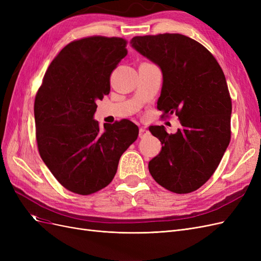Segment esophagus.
I'll list each match as a JSON object with an SVG mask.
<instances>
[{
    "label": "esophagus",
    "instance_id": "esophagus-1",
    "mask_svg": "<svg viewBox=\"0 0 261 261\" xmlns=\"http://www.w3.org/2000/svg\"><path fill=\"white\" fill-rule=\"evenodd\" d=\"M149 135H150V132H149L147 128L141 127V128L139 129V138H146V137H148Z\"/></svg>",
    "mask_w": 261,
    "mask_h": 261
}]
</instances>
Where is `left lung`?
<instances>
[{
  "mask_svg": "<svg viewBox=\"0 0 261 261\" xmlns=\"http://www.w3.org/2000/svg\"><path fill=\"white\" fill-rule=\"evenodd\" d=\"M130 44L161 69L162 117L175 114L181 124L175 134L149 127L162 144L150 174L170 192L192 193L211 177L230 144L232 101L223 70L202 44L179 34L137 36Z\"/></svg>",
  "mask_w": 261,
  "mask_h": 261,
  "instance_id": "obj_1",
  "label": "left lung"
}]
</instances>
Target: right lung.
Returning <instances> with one entry per match:
<instances>
[{"mask_svg":"<svg viewBox=\"0 0 261 261\" xmlns=\"http://www.w3.org/2000/svg\"><path fill=\"white\" fill-rule=\"evenodd\" d=\"M123 38L94 36L68 43L51 62L35 100L39 153L59 183L90 195L111 183L120 158L138 137L129 120H93L110 76L127 55Z\"/></svg>","mask_w":261,"mask_h":261,"instance_id":"obj_1","label":"right lung"}]
</instances>
